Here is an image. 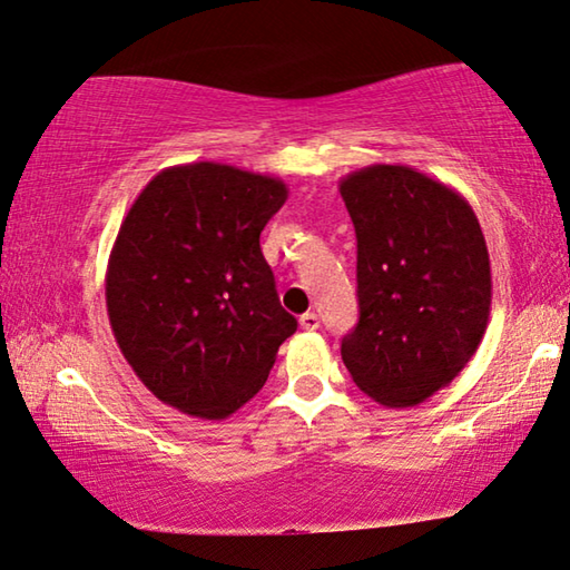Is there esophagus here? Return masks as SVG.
I'll list each match as a JSON object with an SVG mask.
<instances>
[{"instance_id":"esophagus-1","label":"esophagus","mask_w":570,"mask_h":570,"mask_svg":"<svg viewBox=\"0 0 570 570\" xmlns=\"http://www.w3.org/2000/svg\"><path fill=\"white\" fill-rule=\"evenodd\" d=\"M299 324H302V330L314 332V330H320V317L314 312H306L299 317Z\"/></svg>"}]
</instances>
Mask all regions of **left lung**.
Segmentation results:
<instances>
[{
	"label": "left lung",
	"mask_w": 570,
	"mask_h": 570,
	"mask_svg": "<svg viewBox=\"0 0 570 570\" xmlns=\"http://www.w3.org/2000/svg\"><path fill=\"white\" fill-rule=\"evenodd\" d=\"M357 236V327L342 363L387 409L429 401L480 347L492 309L490 253L462 195L409 165L340 179Z\"/></svg>",
	"instance_id": "1"
}]
</instances>
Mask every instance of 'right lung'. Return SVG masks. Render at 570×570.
I'll return each mask as SVG.
<instances>
[{
	"mask_svg": "<svg viewBox=\"0 0 570 570\" xmlns=\"http://www.w3.org/2000/svg\"><path fill=\"white\" fill-rule=\"evenodd\" d=\"M284 179L220 161L161 169L129 207L106 268L116 345L161 403L223 421L264 387L296 332L261 253Z\"/></svg>",
	"mask_w": 570,
	"mask_h": 570,
	"instance_id": "right-lung-1",
	"label": "right lung"
}]
</instances>
